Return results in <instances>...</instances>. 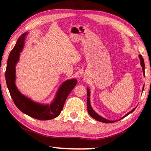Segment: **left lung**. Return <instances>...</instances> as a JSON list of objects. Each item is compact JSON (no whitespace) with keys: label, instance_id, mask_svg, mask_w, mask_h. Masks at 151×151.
I'll return each mask as SVG.
<instances>
[{"label":"left lung","instance_id":"obj_1","mask_svg":"<svg viewBox=\"0 0 151 151\" xmlns=\"http://www.w3.org/2000/svg\"><path fill=\"white\" fill-rule=\"evenodd\" d=\"M139 59L140 60V65H141L142 66V72H143V75H144V76H145V63H144V59L142 58V57L141 55H139ZM144 86L145 85H143V87H142V91L143 90H144ZM86 90H87V100H86V101H87V110H88V112L89 114V115H90L91 117H93V119H94L95 120H96V121H100V122H104V123H112V122H116V121H119V120H121L122 119H123L124 117L127 116V115H129V114H131V112H133L135 109H136V107H135L134 109H133L132 110H131V111L128 112L127 114H125V115L122 117V118L121 119L119 120H116V121H109V120H107L106 119L103 118V117H102L101 116L99 115L98 114L96 113V112H94V110L93 109V108H92L91 106V102H90V90H89L88 88H86Z\"/></svg>","mask_w":151,"mask_h":151}]
</instances>
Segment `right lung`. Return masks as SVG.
<instances>
[{
  "label": "right lung",
  "mask_w": 151,
  "mask_h": 151,
  "mask_svg": "<svg viewBox=\"0 0 151 151\" xmlns=\"http://www.w3.org/2000/svg\"><path fill=\"white\" fill-rule=\"evenodd\" d=\"M28 33L29 32H26L20 36L13 49L10 52L5 73L6 85L15 105L22 112L38 120H50L56 118L60 114L66 98L76 86L77 81L75 78H72L63 82L50 104L36 103L20 93L15 84L16 65L19 60L20 53L24 48L25 38Z\"/></svg>",
  "instance_id": "add662e5"
}]
</instances>
